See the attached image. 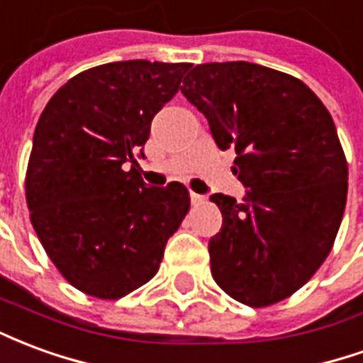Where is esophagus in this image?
<instances>
[{
  "mask_svg": "<svg viewBox=\"0 0 363 363\" xmlns=\"http://www.w3.org/2000/svg\"><path fill=\"white\" fill-rule=\"evenodd\" d=\"M204 200H206V198L202 196V194H196V192H190V202H192V204H194V206L202 204Z\"/></svg>",
  "mask_w": 363,
  "mask_h": 363,
  "instance_id": "34e87169",
  "label": "esophagus"
}]
</instances>
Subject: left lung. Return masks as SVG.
I'll return each mask as SVG.
<instances>
[{
	"mask_svg": "<svg viewBox=\"0 0 363 363\" xmlns=\"http://www.w3.org/2000/svg\"><path fill=\"white\" fill-rule=\"evenodd\" d=\"M182 95L216 145L237 153L241 202L212 194L223 223L210 239L213 280L251 307L289 297L317 272L342 221L348 165L335 122L303 82L251 62L189 67Z\"/></svg>",
	"mask_w": 363,
	"mask_h": 363,
	"instance_id": "left-lung-1",
	"label": "left lung"
}]
</instances>
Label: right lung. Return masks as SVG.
Returning a JSON list of instances; mask_svg holds the SVG:
<instances>
[{"label":"right lung","mask_w":363,"mask_h":363,"mask_svg":"<svg viewBox=\"0 0 363 363\" xmlns=\"http://www.w3.org/2000/svg\"><path fill=\"white\" fill-rule=\"evenodd\" d=\"M189 67L147 60L91 67L38 118L25 182L30 221L62 276L89 296L118 299L150 281L189 212L186 186H147L135 159Z\"/></svg>","instance_id":"obj_1"}]
</instances>
